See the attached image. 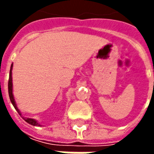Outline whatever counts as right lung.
Here are the masks:
<instances>
[{
    "mask_svg": "<svg viewBox=\"0 0 154 154\" xmlns=\"http://www.w3.org/2000/svg\"><path fill=\"white\" fill-rule=\"evenodd\" d=\"M12 70H13V63H12V65H11L10 72H9V80H8L9 98H10V101H11V103H13V105H14V107L15 108V109H16V110L18 111V113L21 116L22 114H21L20 110L19 109L18 106H17V104H16L14 97V93H13V77H12ZM22 117H23V119H24L25 121L26 122H28L29 124H31V125H33V126H41V124L39 123L37 121V120H35V119H33V118H27V117H24V116H22Z\"/></svg>",
    "mask_w": 154,
    "mask_h": 154,
    "instance_id": "1",
    "label": "right lung"
}]
</instances>
